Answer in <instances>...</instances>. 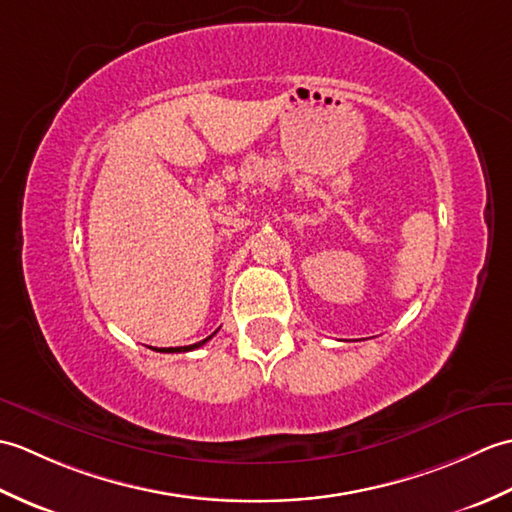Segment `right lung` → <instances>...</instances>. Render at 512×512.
I'll return each instance as SVG.
<instances>
[{
    "instance_id": "1",
    "label": "right lung",
    "mask_w": 512,
    "mask_h": 512,
    "mask_svg": "<svg viewBox=\"0 0 512 512\" xmlns=\"http://www.w3.org/2000/svg\"><path fill=\"white\" fill-rule=\"evenodd\" d=\"M213 334H215V332H213ZM213 334H211V336H206V339H204V341H200V343L189 345V347H182V350H180V347H178V350H171V347H169V350H160V352H189V350H195V347H200V345H204V343L209 341V339H213Z\"/></svg>"
}]
</instances>
